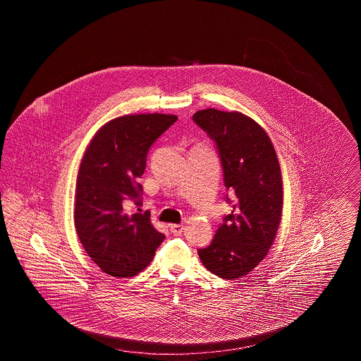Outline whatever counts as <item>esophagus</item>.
Here are the masks:
<instances>
[{
  "label": "esophagus",
  "instance_id": "34e87169",
  "mask_svg": "<svg viewBox=\"0 0 361 361\" xmlns=\"http://www.w3.org/2000/svg\"><path fill=\"white\" fill-rule=\"evenodd\" d=\"M185 226L184 224H171V231L174 235H180L184 231Z\"/></svg>",
  "mask_w": 361,
  "mask_h": 361
}]
</instances>
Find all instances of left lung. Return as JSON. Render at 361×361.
Segmentation results:
<instances>
[{"label": "left lung", "mask_w": 361, "mask_h": 361, "mask_svg": "<svg viewBox=\"0 0 361 361\" xmlns=\"http://www.w3.org/2000/svg\"><path fill=\"white\" fill-rule=\"evenodd\" d=\"M192 119L215 142L224 187L235 196L231 214L197 253L209 272L237 280L267 257L281 221L283 181L275 147L264 128L240 112L208 108Z\"/></svg>", "instance_id": "left-lung-1"}]
</instances>
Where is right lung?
<instances>
[{
	"instance_id": "right-lung-1",
	"label": "right lung",
	"mask_w": 361,
	"mask_h": 361,
	"mask_svg": "<svg viewBox=\"0 0 361 361\" xmlns=\"http://www.w3.org/2000/svg\"><path fill=\"white\" fill-rule=\"evenodd\" d=\"M177 116L126 115L108 121L90 140L75 184L74 224L87 256L111 276H135L154 257L165 235L142 204L137 178L149 149Z\"/></svg>"
}]
</instances>
